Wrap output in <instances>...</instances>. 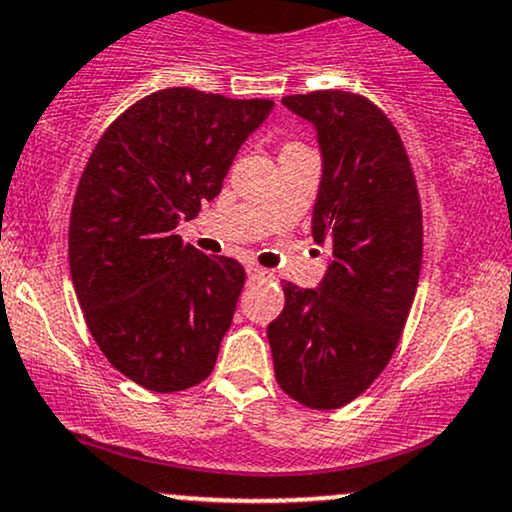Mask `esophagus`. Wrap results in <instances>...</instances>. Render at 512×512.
Returning a JSON list of instances; mask_svg holds the SVG:
<instances>
[{
	"instance_id": "esophagus-1",
	"label": "esophagus",
	"mask_w": 512,
	"mask_h": 512,
	"mask_svg": "<svg viewBox=\"0 0 512 512\" xmlns=\"http://www.w3.org/2000/svg\"><path fill=\"white\" fill-rule=\"evenodd\" d=\"M248 276H250V279H272V272H267V269L257 267V264H250Z\"/></svg>"
}]
</instances>
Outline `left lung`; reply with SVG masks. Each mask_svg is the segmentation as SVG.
<instances>
[{"instance_id": "1", "label": "left lung", "mask_w": 512, "mask_h": 512, "mask_svg": "<svg viewBox=\"0 0 512 512\" xmlns=\"http://www.w3.org/2000/svg\"><path fill=\"white\" fill-rule=\"evenodd\" d=\"M322 154L313 238L332 248L317 289L284 284L267 327L276 383L310 409H339L366 392L395 354L414 303L424 250L414 170L397 129L349 91L286 96Z\"/></svg>"}]
</instances>
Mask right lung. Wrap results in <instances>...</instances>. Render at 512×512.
<instances>
[{"label": "right lung", "mask_w": 512, "mask_h": 512, "mask_svg": "<svg viewBox=\"0 0 512 512\" xmlns=\"http://www.w3.org/2000/svg\"><path fill=\"white\" fill-rule=\"evenodd\" d=\"M274 103L163 88L105 129L76 187L69 269L86 325L113 366L154 392L214 370L243 264L182 245L178 223L221 192Z\"/></svg>", "instance_id": "obj_1"}]
</instances>
